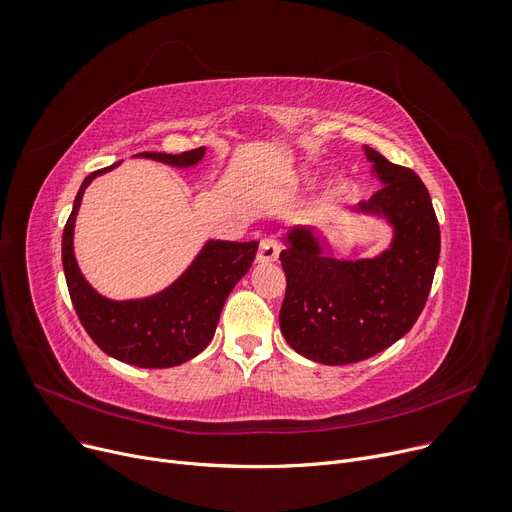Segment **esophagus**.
Here are the masks:
<instances>
[{
    "mask_svg": "<svg viewBox=\"0 0 512 512\" xmlns=\"http://www.w3.org/2000/svg\"><path fill=\"white\" fill-rule=\"evenodd\" d=\"M280 253V242L274 236H265L259 242V251H257V261L259 263H272L278 259Z\"/></svg>",
    "mask_w": 512,
    "mask_h": 512,
    "instance_id": "34e87169",
    "label": "esophagus"
}]
</instances>
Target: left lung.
Here are the masks:
<instances>
[{"label":"left lung","mask_w":512,"mask_h":512,"mask_svg":"<svg viewBox=\"0 0 512 512\" xmlns=\"http://www.w3.org/2000/svg\"><path fill=\"white\" fill-rule=\"evenodd\" d=\"M383 182L355 211L385 217L395 230L391 247L374 259L328 257L311 228H295L280 253L286 293L280 330L305 358L341 366L391 347L427 303L441 234L427 186L402 165L366 146Z\"/></svg>","instance_id":"8db88e82"}]
</instances>
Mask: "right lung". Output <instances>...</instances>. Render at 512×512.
<instances>
[{
  "instance_id": "add662e5",
  "label": "right lung",
  "mask_w": 512,
  "mask_h": 512,
  "mask_svg": "<svg viewBox=\"0 0 512 512\" xmlns=\"http://www.w3.org/2000/svg\"><path fill=\"white\" fill-rule=\"evenodd\" d=\"M205 148L180 154L140 152L173 167H190L203 159ZM119 163L94 171L83 180L73 211L62 232V265L77 316L92 341L108 355L140 368H171L192 360L213 339L221 307L236 282L249 272L259 242L209 240L190 268L163 293L136 301H110L87 284L73 253L75 217L85 188L96 175Z\"/></svg>"
}]
</instances>
